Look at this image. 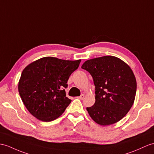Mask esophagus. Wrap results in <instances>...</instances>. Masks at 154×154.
<instances>
[{
  "instance_id": "1",
  "label": "esophagus",
  "mask_w": 154,
  "mask_h": 154,
  "mask_svg": "<svg viewBox=\"0 0 154 154\" xmlns=\"http://www.w3.org/2000/svg\"><path fill=\"white\" fill-rule=\"evenodd\" d=\"M84 97H85V95H84V94H82L80 96H79V97H77V98H78V99H80V100H83V99H84Z\"/></svg>"
}]
</instances>
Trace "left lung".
Instances as JSON below:
<instances>
[{"mask_svg": "<svg viewBox=\"0 0 154 154\" xmlns=\"http://www.w3.org/2000/svg\"><path fill=\"white\" fill-rule=\"evenodd\" d=\"M82 69L91 75L95 86V103L86 108L90 117L103 126L121 120L135 99L137 81L130 66L107 55L88 60Z\"/></svg>", "mask_w": 154, "mask_h": 154, "instance_id": "8db88e82", "label": "left lung"}]
</instances>
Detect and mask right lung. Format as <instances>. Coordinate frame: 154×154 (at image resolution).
<instances>
[{
	"label": "right lung",
	"instance_id": "add662e5",
	"mask_svg": "<svg viewBox=\"0 0 154 154\" xmlns=\"http://www.w3.org/2000/svg\"><path fill=\"white\" fill-rule=\"evenodd\" d=\"M80 61L45 57L25 67L19 81L18 91L30 113L48 122L65 112L71 102L66 97L67 81Z\"/></svg>",
	"mask_w": 154,
	"mask_h": 154
}]
</instances>
